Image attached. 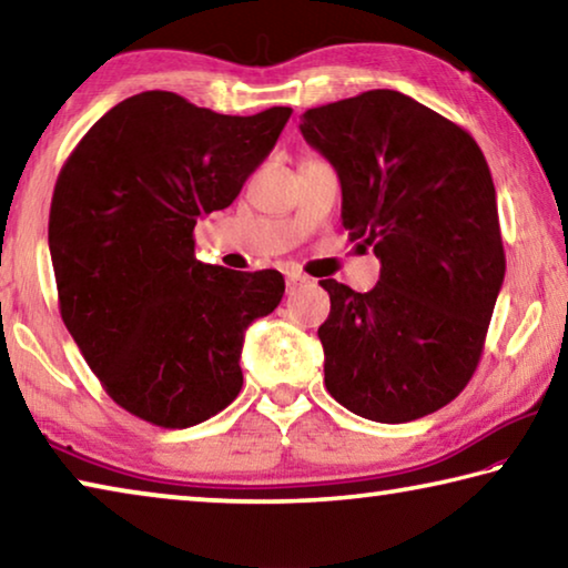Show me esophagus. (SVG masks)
Instances as JSON below:
<instances>
[{
    "instance_id": "esophagus-1",
    "label": "esophagus",
    "mask_w": 568,
    "mask_h": 568,
    "mask_svg": "<svg viewBox=\"0 0 568 568\" xmlns=\"http://www.w3.org/2000/svg\"><path fill=\"white\" fill-rule=\"evenodd\" d=\"M285 281H287V291H297V287L307 283V277L301 273H287Z\"/></svg>"
}]
</instances>
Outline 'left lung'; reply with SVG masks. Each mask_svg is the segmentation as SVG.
I'll list each match as a JSON object with an SVG mask.
<instances>
[{
	"mask_svg": "<svg viewBox=\"0 0 568 568\" xmlns=\"http://www.w3.org/2000/svg\"><path fill=\"white\" fill-rule=\"evenodd\" d=\"M305 142L338 172L343 227L373 245L381 277L355 293L321 281L325 388L378 423L454 400L474 376L504 285L491 170L476 140L396 90H371L301 118Z\"/></svg>",
	"mask_w": 568,
	"mask_h": 568,
	"instance_id": "obj_1",
	"label": "left lung"
}]
</instances>
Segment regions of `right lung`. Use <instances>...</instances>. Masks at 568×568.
I'll use <instances>...</instances> for the list:
<instances>
[{"label": "right lung", "mask_w": 568, "mask_h": 568, "mask_svg": "<svg viewBox=\"0 0 568 568\" xmlns=\"http://www.w3.org/2000/svg\"><path fill=\"white\" fill-rule=\"evenodd\" d=\"M291 112L233 118L175 92H140L67 158L50 207L60 313L132 416L187 428L243 388L245 331L275 311L285 281L200 263L192 230L240 195Z\"/></svg>", "instance_id": "1"}]
</instances>
